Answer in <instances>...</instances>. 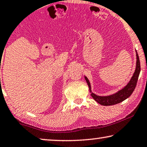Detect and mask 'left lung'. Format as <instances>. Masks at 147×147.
I'll return each mask as SVG.
<instances>
[{"mask_svg": "<svg viewBox=\"0 0 147 147\" xmlns=\"http://www.w3.org/2000/svg\"><path fill=\"white\" fill-rule=\"evenodd\" d=\"M136 69L135 73H133V76L131 77L129 83H128L125 87H123L122 89L119 90V91L116 92L115 94L109 95V96H98V95L94 94L93 92H92L91 86H90L89 80H88L86 76H84V78H85L86 81L87 82L88 88H89L90 95H91V96L94 99V100H96L97 102L100 104L101 105H104V106H110V105H114L116 104H118V103L123 102V100H125V99L129 98V97L131 96L136 87L138 76H139L140 72V61L137 53H136Z\"/></svg>", "mask_w": 147, "mask_h": 147, "instance_id": "1", "label": "left lung"}]
</instances>
